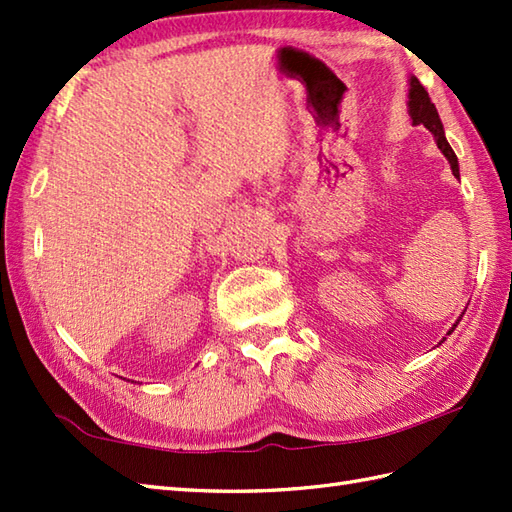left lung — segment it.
Here are the masks:
<instances>
[{
    "instance_id": "left-lung-1",
    "label": "left lung",
    "mask_w": 512,
    "mask_h": 512,
    "mask_svg": "<svg viewBox=\"0 0 512 512\" xmlns=\"http://www.w3.org/2000/svg\"><path fill=\"white\" fill-rule=\"evenodd\" d=\"M411 90H409V114H411V121L413 125H424L429 129V132L436 136V143L440 147V151L447 160L451 162V169H453V176L460 178V167H458V156H455V151L451 149V145L447 143V136H444V127L442 121L438 116L436 105L431 103L429 99V92L424 90V85L416 79V76H411ZM462 319V317H460ZM460 323V321H458Z\"/></svg>"
}]
</instances>
